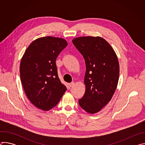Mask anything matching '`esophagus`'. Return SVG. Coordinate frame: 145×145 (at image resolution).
Masks as SVG:
<instances>
[{
	"label": "esophagus",
	"mask_w": 145,
	"mask_h": 145,
	"mask_svg": "<svg viewBox=\"0 0 145 145\" xmlns=\"http://www.w3.org/2000/svg\"><path fill=\"white\" fill-rule=\"evenodd\" d=\"M74 82H71V83H69V86L71 87H73V86H74Z\"/></svg>",
	"instance_id": "1"
}]
</instances>
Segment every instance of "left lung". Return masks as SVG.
Here are the masks:
<instances>
[{"mask_svg":"<svg viewBox=\"0 0 145 145\" xmlns=\"http://www.w3.org/2000/svg\"><path fill=\"white\" fill-rule=\"evenodd\" d=\"M72 42L83 56L86 65L85 93L80 106L89 114L100 111L111 100L116 89L119 64L111 46L100 37H81Z\"/></svg>","mask_w":145,"mask_h":145,"instance_id":"1","label":"left lung"}]
</instances>
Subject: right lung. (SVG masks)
<instances>
[{"label":"right lung","instance_id":"right-lung-1","mask_svg":"<svg viewBox=\"0 0 145 145\" xmlns=\"http://www.w3.org/2000/svg\"><path fill=\"white\" fill-rule=\"evenodd\" d=\"M67 45L61 38H39L30 44L22 58L20 80L27 98L39 109L50 110L67 91L58 76L56 61Z\"/></svg>","mask_w":145,"mask_h":145}]
</instances>
